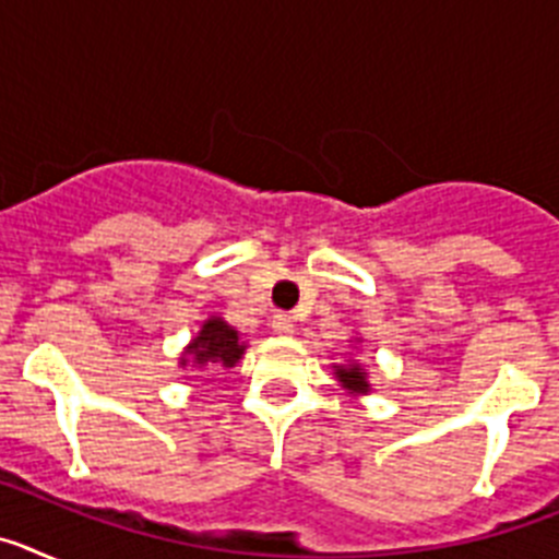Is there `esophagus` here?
I'll list each match as a JSON object with an SVG mask.
<instances>
[{"instance_id": "obj_1", "label": "esophagus", "mask_w": 559, "mask_h": 559, "mask_svg": "<svg viewBox=\"0 0 559 559\" xmlns=\"http://www.w3.org/2000/svg\"><path fill=\"white\" fill-rule=\"evenodd\" d=\"M271 328H274V333H276V335H285V338H288V335H294V333H296L294 316H288V313H276V316H274V322H271Z\"/></svg>"}]
</instances>
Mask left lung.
<instances>
[{"mask_svg":"<svg viewBox=\"0 0 559 559\" xmlns=\"http://www.w3.org/2000/svg\"><path fill=\"white\" fill-rule=\"evenodd\" d=\"M335 378L347 392L353 394H369V380H367V369L360 367V364H344V367H335Z\"/></svg>","mask_w":559,"mask_h":559,"instance_id":"left-lung-1","label":"left lung"}]
</instances>
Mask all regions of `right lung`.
Masks as SVG:
<instances>
[{
  "label": "right lung",
  "instance_id": "right-lung-1",
  "mask_svg": "<svg viewBox=\"0 0 559 559\" xmlns=\"http://www.w3.org/2000/svg\"><path fill=\"white\" fill-rule=\"evenodd\" d=\"M246 344L240 341V333L221 319V316H210L201 324L199 335L187 344L185 355H181V367L192 364V367H235L237 360L243 358Z\"/></svg>",
  "mask_w": 559,
  "mask_h": 559
}]
</instances>
